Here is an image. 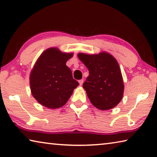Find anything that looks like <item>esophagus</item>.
Returning a JSON list of instances; mask_svg holds the SVG:
<instances>
[{
  "mask_svg": "<svg viewBox=\"0 0 157 157\" xmlns=\"http://www.w3.org/2000/svg\"><path fill=\"white\" fill-rule=\"evenodd\" d=\"M83 82H84V79H80V80H79V85H82V84H83Z\"/></svg>",
  "mask_w": 157,
  "mask_h": 157,
  "instance_id": "obj_1",
  "label": "esophagus"
}]
</instances>
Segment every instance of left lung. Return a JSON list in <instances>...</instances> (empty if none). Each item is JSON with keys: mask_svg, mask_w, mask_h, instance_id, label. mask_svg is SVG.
Returning <instances> with one entry per match:
<instances>
[{"mask_svg": "<svg viewBox=\"0 0 157 157\" xmlns=\"http://www.w3.org/2000/svg\"><path fill=\"white\" fill-rule=\"evenodd\" d=\"M78 56L89 70L83 88L92 105L103 111L115 107L124 91L123 77L116 59L105 52L98 55L79 53Z\"/></svg>", "mask_w": 157, "mask_h": 157, "instance_id": "obj_1", "label": "left lung"}]
</instances>
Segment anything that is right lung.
Here are the masks:
<instances>
[{
	"instance_id": "right-lung-1",
	"label": "right lung",
	"mask_w": 157,
	"mask_h": 157,
	"mask_svg": "<svg viewBox=\"0 0 157 157\" xmlns=\"http://www.w3.org/2000/svg\"><path fill=\"white\" fill-rule=\"evenodd\" d=\"M73 55L50 48L37 59L31 71L30 84L32 94L41 105L50 109L62 107L79 85L66 65Z\"/></svg>"
}]
</instances>
